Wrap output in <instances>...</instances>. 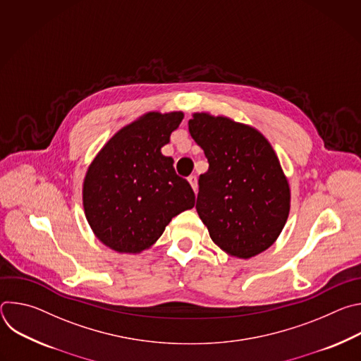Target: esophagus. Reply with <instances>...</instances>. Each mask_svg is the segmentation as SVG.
<instances>
[{"label":"esophagus","mask_w":361,"mask_h":361,"mask_svg":"<svg viewBox=\"0 0 361 361\" xmlns=\"http://www.w3.org/2000/svg\"><path fill=\"white\" fill-rule=\"evenodd\" d=\"M188 183L191 184L194 192H197V190H198V180H197V176H190V177H188Z\"/></svg>","instance_id":"34e87169"}]
</instances>
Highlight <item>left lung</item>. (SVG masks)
I'll list each match as a JSON object with an SVG mask.
<instances>
[{"label": "left lung", "instance_id": "8db88e82", "mask_svg": "<svg viewBox=\"0 0 361 361\" xmlns=\"http://www.w3.org/2000/svg\"><path fill=\"white\" fill-rule=\"evenodd\" d=\"M188 130L209 161L195 209L212 240L238 259L263 252L290 212L288 183L273 147L255 128L227 117L197 113Z\"/></svg>", "mask_w": 361, "mask_h": 361}]
</instances>
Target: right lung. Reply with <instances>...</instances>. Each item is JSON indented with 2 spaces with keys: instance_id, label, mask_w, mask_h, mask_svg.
Here are the masks:
<instances>
[{
  "instance_id": "obj_1",
  "label": "right lung",
  "mask_w": 361,
  "mask_h": 361,
  "mask_svg": "<svg viewBox=\"0 0 361 361\" xmlns=\"http://www.w3.org/2000/svg\"><path fill=\"white\" fill-rule=\"evenodd\" d=\"M183 113H148L121 128L88 167L82 185L87 221L101 243L140 252L156 243L177 214L192 209L190 183L161 154Z\"/></svg>"
}]
</instances>
